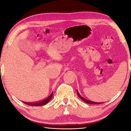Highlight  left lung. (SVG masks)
I'll return each mask as SVG.
<instances>
[{"mask_svg": "<svg viewBox=\"0 0 131 131\" xmlns=\"http://www.w3.org/2000/svg\"><path fill=\"white\" fill-rule=\"evenodd\" d=\"M77 94L78 95V96L80 97V99H81V100H82L83 101L85 102V103H87V104H101V102H93V101H90V100H87L85 99L84 98H83V97L82 96H80V94H79V92L78 91V90L77 91Z\"/></svg>", "mask_w": 131, "mask_h": 131, "instance_id": "left-lung-1", "label": "left lung"}]
</instances>
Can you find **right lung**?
Instances as JSON below:
<instances>
[{"label": "right lung", "instance_id": "right-lung-1", "mask_svg": "<svg viewBox=\"0 0 131 131\" xmlns=\"http://www.w3.org/2000/svg\"><path fill=\"white\" fill-rule=\"evenodd\" d=\"M53 96V92H52V93L50 94V95L47 97L46 99H44L43 100H41V101H38V102H25L24 103L25 104L27 105H30V106H43V105H46V104H47L50 100H51L52 97Z\"/></svg>", "mask_w": 131, "mask_h": 131}]
</instances>
